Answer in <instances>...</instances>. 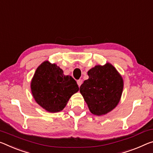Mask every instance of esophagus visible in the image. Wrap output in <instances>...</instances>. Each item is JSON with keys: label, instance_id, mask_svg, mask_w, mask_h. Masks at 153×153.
<instances>
[{"label": "esophagus", "instance_id": "esophagus-1", "mask_svg": "<svg viewBox=\"0 0 153 153\" xmlns=\"http://www.w3.org/2000/svg\"><path fill=\"white\" fill-rule=\"evenodd\" d=\"M77 85H78L79 86H80L81 84H82V79H78V80L77 81Z\"/></svg>", "mask_w": 153, "mask_h": 153}]
</instances>
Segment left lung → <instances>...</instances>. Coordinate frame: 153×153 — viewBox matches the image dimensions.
I'll return each mask as SVG.
<instances>
[{
	"mask_svg": "<svg viewBox=\"0 0 153 153\" xmlns=\"http://www.w3.org/2000/svg\"><path fill=\"white\" fill-rule=\"evenodd\" d=\"M89 78L80 86L79 92L94 115L110 112L119 103L123 89V79L110 63L96 65L88 71Z\"/></svg>",
	"mask_w": 153,
	"mask_h": 153,
	"instance_id": "8db88e82",
	"label": "left lung"
}]
</instances>
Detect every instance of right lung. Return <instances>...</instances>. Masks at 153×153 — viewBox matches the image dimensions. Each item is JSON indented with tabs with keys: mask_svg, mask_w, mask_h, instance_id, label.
I'll use <instances>...</instances> for the list:
<instances>
[{
	"mask_svg": "<svg viewBox=\"0 0 153 153\" xmlns=\"http://www.w3.org/2000/svg\"><path fill=\"white\" fill-rule=\"evenodd\" d=\"M30 88L36 102L50 112L63 110L70 97L79 91L71 76H65L59 67L48 61L37 67Z\"/></svg>",
	"mask_w": 153,
	"mask_h": 153,
	"instance_id": "right-lung-1",
	"label": "right lung"
}]
</instances>
